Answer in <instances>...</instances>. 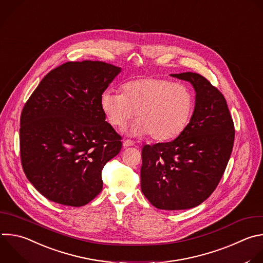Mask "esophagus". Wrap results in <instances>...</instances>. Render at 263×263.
Here are the masks:
<instances>
[{
	"label": "esophagus",
	"mask_w": 263,
	"mask_h": 263,
	"mask_svg": "<svg viewBox=\"0 0 263 263\" xmlns=\"http://www.w3.org/2000/svg\"><path fill=\"white\" fill-rule=\"evenodd\" d=\"M134 144V142L132 140H129V139H126L123 141V146L124 147H129V146H132Z\"/></svg>",
	"instance_id": "obj_1"
}]
</instances>
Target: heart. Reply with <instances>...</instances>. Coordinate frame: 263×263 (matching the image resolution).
<instances>
[{"label": "heart", "mask_w": 263, "mask_h": 263, "mask_svg": "<svg viewBox=\"0 0 263 263\" xmlns=\"http://www.w3.org/2000/svg\"><path fill=\"white\" fill-rule=\"evenodd\" d=\"M123 94L106 89L100 106L108 121L124 127L135 115L138 120L129 134H151L156 140L177 137L189 124L194 110V96L188 86L160 77H144L126 82Z\"/></svg>", "instance_id": "obj_1"}]
</instances>
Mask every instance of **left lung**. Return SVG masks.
<instances>
[{
  "mask_svg": "<svg viewBox=\"0 0 263 263\" xmlns=\"http://www.w3.org/2000/svg\"><path fill=\"white\" fill-rule=\"evenodd\" d=\"M195 91L191 120L172 141L144 145L141 191L159 210L178 211L202 203L218 186L229 161L234 126L226 100L200 74H170Z\"/></svg>",
  "mask_w": 263,
  "mask_h": 263,
  "instance_id": "8db88e82",
  "label": "left lung"
}]
</instances>
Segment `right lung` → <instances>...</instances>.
Returning <instances> with one entry per match:
<instances>
[{
	"instance_id": "right-lung-1",
	"label": "right lung",
	"mask_w": 263,
	"mask_h": 263,
	"mask_svg": "<svg viewBox=\"0 0 263 263\" xmlns=\"http://www.w3.org/2000/svg\"><path fill=\"white\" fill-rule=\"evenodd\" d=\"M122 68L99 61L68 62L51 70L21 117L24 171L47 199L82 206L102 190L104 165L122 147L105 121L101 93Z\"/></svg>"
}]
</instances>
